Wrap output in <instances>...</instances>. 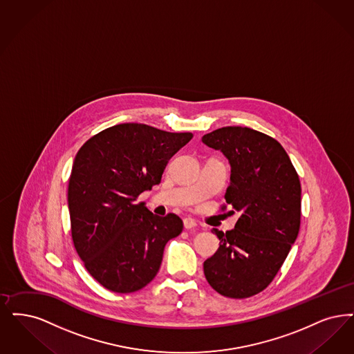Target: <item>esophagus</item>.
<instances>
[{
    "label": "esophagus",
    "instance_id": "obj_1",
    "mask_svg": "<svg viewBox=\"0 0 354 354\" xmlns=\"http://www.w3.org/2000/svg\"><path fill=\"white\" fill-rule=\"evenodd\" d=\"M184 227L187 229V230H192V229H195V227H198V224H196V221L194 220V218H184Z\"/></svg>",
    "mask_w": 354,
    "mask_h": 354
}]
</instances>
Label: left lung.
<instances>
[{
  "label": "left lung",
  "mask_w": 354,
  "mask_h": 354,
  "mask_svg": "<svg viewBox=\"0 0 354 354\" xmlns=\"http://www.w3.org/2000/svg\"><path fill=\"white\" fill-rule=\"evenodd\" d=\"M201 141L227 156L230 184L225 200L233 208L229 213L240 214L227 233L213 229L220 246L204 262V275L224 297H253L272 282L297 240L299 176L282 145L254 129L221 127Z\"/></svg>",
  "instance_id": "obj_1"
}]
</instances>
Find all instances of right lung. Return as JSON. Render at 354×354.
<instances>
[{"label": "right lung", "mask_w": 354, "mask_h": 354, "mask_svg": "<svg viewBox=\"0 0 354 354\" xmlns=\"http://www.w3.org/2000/svg\"><path fill=\"white\" fill-rule=\"evenodd\" d=\"M192 137L120 124L89 138L75 156L68 180L72 241L85 269L106 290L129 294L151 282L166 243L182 233L179 216H156L137 198L160 183L171 156Z\"/></svg>", "instance_id": "add662e5"}]
</instances>
